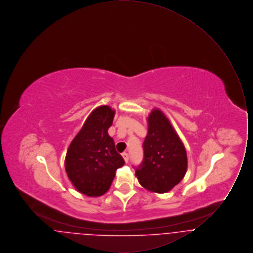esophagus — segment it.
<instances>
[{
    "label": "esophagus",
    "instance_id": "1",
    "mask_svg": "<svg viewBox=\"0 0 253 253\" xmlns=\"http://www.w3.org/2000/svg\"><path fill=\"white\" fill-rule=\"evenodd\" d=\"M122 157H123V159H124V161H125L126 163L129 162V155H128L127 153H123V154H122Z\"/></svg>",
    "mask_w": 253,
    "mask_h": 253
}]
</instances>
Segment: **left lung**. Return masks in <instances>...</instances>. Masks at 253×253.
Instances as JSON below:
<instances>
[{"label":"left lung","instance_id":"8db88e82","mask_svg":"<svg viewBox=\"0 0 253 253\" xmlns=\"http://www.w3.org/2000/svg\"><path fill=\"white\" fill-rule=\"evenodd\" d=\"M143 150V161L135 168L138 182L153 193L169 192L185 176L188 159L180 137L158 109H154L148 117Z\"/></svg>","mask_w":253,"mask_h":253}]
</instances>
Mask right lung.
Wrapping results in <instances>:
<instances>
[{
    "label": "right lung",
    "instance_id": "obj_1",
    "mask_svg": "<svg viewBox=\"0 0 253 253\" xmlns=\"http://www.w3.org/2000/svg\"><path fill=\"white\" fill-rule=\"evenodd\" d=\"M114 117L115 110L107 105L96 107L67 150L65 170L68 178L76 190L87 196L106 193L116 170L125 163L108 134Z\"/></svg>",
    "mask_w": 253,
    "mask_h": 253
}]
</instances>
